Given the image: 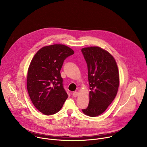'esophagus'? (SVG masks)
I'll list each match as a JSON object with an SVG mask.
<instances>
[{"mask_svg": "<svg viewBox=\"0 0 147 147\" xmlns=\"http://www.w3.org/2000/svg\"><path fill=\"white\" fill-rule=\"evenodd\" d=\"M78 95V92H77V91H74V92H73V96L74 97L77 96Z\"/></svg>", "mask_w": 147, "mask_h": 147, "instance_id": "1", "label": "esophagus"}]
</instances>
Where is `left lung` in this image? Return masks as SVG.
Masks as SVG:
<instances>
[{"mask_svg": "<svg viewBox=\"0 0 147 147\" xmlns=\"http://www.w3.org/2000/svg\"><path fill=\"white\" fill-rule=\"evenodd\" d=\"M88 67L90 102L83 113L91 117L105 111L115 99L119 85L116 62L107 51L97 47L82 48Z\"/></svg>", "mask_w": 147, "mask_h": 147, "instance_id": "8db88e82", "label": "left lung"}]
</instances>
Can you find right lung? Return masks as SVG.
<instances>
[{
	"label": "right lung",
	"instance_id": "1",
	"mask_svg": "<svg viewBox=\"0 0 147 147\" xmlns=\"http://www.w3.org/2000/svg\"><path fill=\"white\" fill-rule=\"evenodd\" d=\"M74 53L67 46L55 44L42 48L31 60L27 90L35 107L44 115L58 112L68 97L60 71L65 60Z\"/></svg>",
	"mask_w": 147,
	"mask_h": 147
}]
</instances>
